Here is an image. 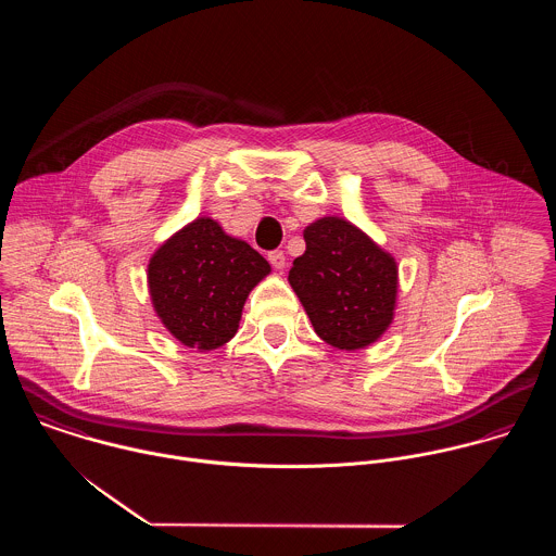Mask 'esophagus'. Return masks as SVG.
Segmentation results:
<instances>
[{"label": "esophagus", "mask_w": 556, "mask_h": 556, "mask_svg": "<svg viewBox=\"0 0 556 556\" xmlns=\"http://www.w3.org/2000/svg\"><path fill=\"white\" fill-rule=\"evenodd\" d=\"M267 258H269L271 267H276V269H285V267H287V256H285V252H282V250H274V252H269V254H267Z\"/></svg>", "instance_id": "34e87169"}]
</instances>
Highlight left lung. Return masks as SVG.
<instances>
[{
	"label": "left lung",
	"instance_id": "left-lung-1",
	"mask_svg": "<svg viewBox=\"0 0 556 556\" xmlns=\"http://www.w3.org/2000/svg\"><path fill=\"white\" fill-rule=\"evenodd\" d=\"M304 239L289 282L318 338L346 351L368 346L394 318L396 261L342 218H320Z\"/></svg>",
	"mask_w": 556,
	"mask_h": 556
}]
</instances>
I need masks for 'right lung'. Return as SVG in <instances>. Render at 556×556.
<instances>
[{"mask_svg": "<svg viewBox=\"0 0 556 556\" xmlns=\"http://www.w3.org/2000/svg\"><path fill=\"white\" fill-rule=\"evenodd\" d=\"M269 263L212 218H197L152 256L150 293L164 327L186 346L212 351L239 327L248 293Z\"/></svg>", "mask_w": 556, "mask_h": 556, "instance_id": "obj_1", "label": "right lung"}]
</instances>
